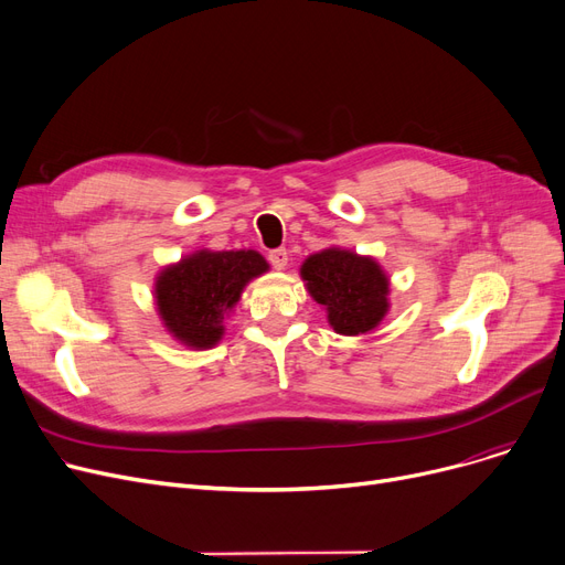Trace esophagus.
Wrapping results in <instances>:
<instances>
[{
    "label": "esophagus",
    "mask_w": 565,
    "mask_h": 565,
    "mask_svg": "<svg viewBox=\"0 0 565 565\" xmlns=\"http://www.w3.org/2000/svg\"><path fill=\"white\" fill-rule=\"evenodd\" d=\"M267 260L273 263V267L275 269H284L286 265H288V252L284 249V247H279V249H273L267 254Z\"/></svg>",
    "instance_id": "esophagus-1"
}]
</instances>
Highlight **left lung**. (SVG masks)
I'll list each match as a JSON object with an SVG mask.
<instances>
[{
  "label": "left lung",
  "instance_id": "1",
  "mask_svg": "<svg viewBox=\"0 0 565 565\" xmlns=\"http://www.w3.org/2000/svg\"><path fill=\"white\" fill-rule=\"evenodd\" d=\"M300 277L309 296L326 309L337 334L372 332L390 311V279L372 256L328 247L305 258Z\"/></svg>",
  "mask_w": 565,
  "mask_h": 565
}]
</instances>
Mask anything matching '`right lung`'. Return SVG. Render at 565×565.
I'll use <instances>...</instances> for the list:
<instances>
[{"label": "right lung", "mask_w": 565, "mask_h": 565, "mask_svg": "<svg viewBox=\"0 0 565 565\" xmlns=\"http://www.w3.org/2000/svg\"><path fill=\"white\" fill-rule=\"evenodd\" d=\"M267 269L269 263L254 249H199L161 267L152 296L166 332L193 351L216 347L242 290Z\"/></svg>", "instance_id": "add662e5"}]
</instances>
